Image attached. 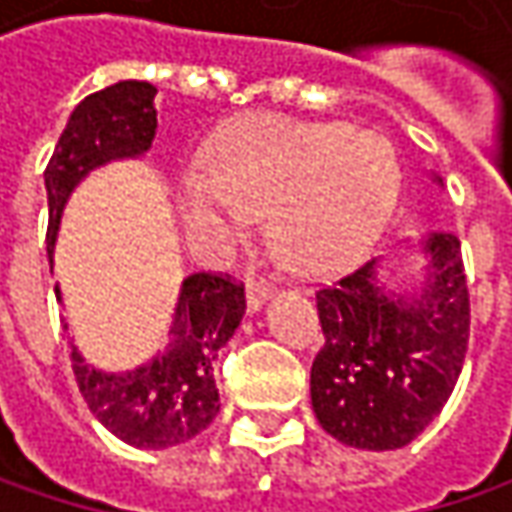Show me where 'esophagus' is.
Masks as SVG:
<instances>
[{"label": "esophagus", "mask_w": 512, "mask_h": 512, "mask_svg": "<svg viewBox=\"0 0 512 512\" xmlns=\"http://www.w3.org/2000/svg\"><path fill=\"white\" fill-rule=\"evenodd\" d=\"M267 296H270V287H267V282H262V279H247L245 299H247V310H250V313H256L259 307L265 305Z\"/></svg>", "instance_id": "34e87169"}]
</instances>
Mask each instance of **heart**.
Returning <instances> with one entry per match:
<instances>
[{"mask_svg": "<svg viewBox=\"0 0 512 512\" xmlns=\"http://www.w3.org/2000/svg\"><path fill=\"white\" fill-rule=\"evenodd\" d=\"M179 207L190 239L245 242L270 216L273 250L305 276L356 262L387 225L402 190L393 145L370 130L287 116H247L199 153Z\"/></svg>", "mask_w": 512, "mask_h": 512, "instance_id": "heart-1", "label": "heart"}]
</instances>
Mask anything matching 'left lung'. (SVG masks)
Here are the masks:
<instances>
[{"mask_svg":"<svg viewBox=\"0 0 512 512\" xmlns=\"http://www.w3.org/2000/svg\"><path fill=\"white\" fill-rule=\"evenodd\" d=\"M419 296L376 279V259L316 293L325 347L310 367L313 413L333 439L362 450L410 444L442 413L462 373L470 293L462 242H422Z\"/></svg>","mask_w":512,"mask_h":512,"instance_id":"left-lung-1","label":"left lung"}]
</instances>
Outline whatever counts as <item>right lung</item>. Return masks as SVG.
<instances>
[{"label":"right lung","instance_id":"add662e5","mask_svg":"<svg viewBox=\"0 0 512 512\" xmlns=\"http://www.w3.org/2000/svg\"><path fill=\"white\" fill-rule=\"evenodd\" d=\"M156 88L116 82L85 96L70 113L45 168L48 256H53L65 202L90 170L110 159L139 156L156 136ZM53 262V259H50ZM56 299L59 287H56ZM245 316V285L222 273H193L182 282L165 353L128 373L90 367L68 342L70 367L90 413L133 447L165 450L199 436L219 413L213 364ZM65 325V319H62ZM68 330V325H65Z\"/></svg>","mask_w":512,"mask_h":512}]
</instances>
